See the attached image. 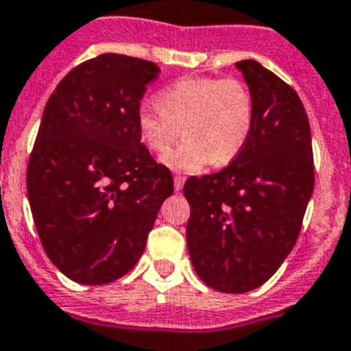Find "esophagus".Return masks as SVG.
Returning a JSON list of instances; mask_svg holds the SVG:
<instances>
[{"instance_id":"34e87169","label":"esophagus","mask_w":351,"mask_h":351,"mask_svg":"<svg viewBox=\"0 0 351 351\" xmlns=\"http://www.w3.org/2000/svg\"><path fill=\"white\" fill-rule=\"evenodd\" d=\"M175 191L176 193H180L182 189H184V184H185V176L184 175H175Z\"/></svg>"}]
</instances>
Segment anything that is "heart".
Here are the masks:
<instances>
[{"instance_id": "heart-1", "label": "heart", "mask_w": 351, "mask_h": 351, "mask_svg": "<svg viewBox=\"0 0 351 351\" xmlns=\"http://www.w3.org/2000/svg\"><path fill=\"white\" fill-rule=\"evenodd\" d=\"M157 108H141L138 130L141 141L164 157L176 171H197L206 164L226 166L247 143L254 120V100L239 79L182 77L157 95Z\"/></svg>"}]
</instances>
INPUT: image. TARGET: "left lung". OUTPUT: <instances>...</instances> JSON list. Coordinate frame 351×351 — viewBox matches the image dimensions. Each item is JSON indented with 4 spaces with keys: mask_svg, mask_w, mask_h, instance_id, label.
<instances>
[{
    "mask_svg": "<svg viewBox=\"0 0 351 351\" xmlns=\"http://www.w3.org/2000/svg\"><path fill=\"white\" fill-rule=\"evenodd\" d=\"M237 69L254 100L251 136L230 166L184 185L191 261L222 293L251 291L277 272L315 189L309 120L297 91L254 60Z\"/></svg>",
    "mask_w": 351,
    "mask_h": 351,
    "instance_id": "left-lung-1",
    "label": "left lung"
}]
</instances>
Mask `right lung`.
<instances>
[{"label":"right lung","instance_id":"right-lung-1","mask_svg":"<svg viewBox=\"0 0 351 351\" xmlns=\"http://www.w3.org/2000/svg\"><path fill=\"white\" fill-rule=\"evenodd\" d=\"M155 63L106 53L49 97L26 185L49 260L81 285H108L138 263L171 171L141 143L138 112Z\"/></svg>","mask_w":351,"mask_h":351}]
</instances>
